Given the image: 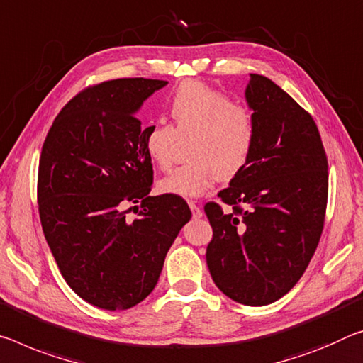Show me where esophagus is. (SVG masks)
Instances as JSON below:
<instances>
[{
    "mask_svg": "<svg viewBox=\"0 0 363 363\" xmlns=\"http://www.w3.org/2000/svg\"><path fill=\"white\" fill-rule=\"evenodd\" d=\"M189 208H191V211H192V218H195V220H197V218L202 216V210H200L199 206L195 205L194 202H189Z\"/></svg>",
    "mask_w": 363,
    "mask_h": 363,
    "instance_id": "obj_1",
    "label": "esophagus"
}]
</instances>
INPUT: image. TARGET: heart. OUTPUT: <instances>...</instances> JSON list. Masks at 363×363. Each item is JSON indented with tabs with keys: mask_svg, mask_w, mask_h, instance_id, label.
Instances as JSON below:
<instances>
[{
	"mask_svg": "<svg viewBox=\"0 0 363 363\" xmlns=\"http://www.w3.org/2000/svg\"><path fill=\"white\" fill-rule=\"evenodd\" d=\"M174 125L161 121L142 130V145L158 168H169L176 139L194 137L187 150L191 163L172 169L158 182L161 194L192 199L215 186L218 177L233 179L249 163L257 124L247 106L199 80L181 84L169 101Z\"/></svg>",
	"mask_w": 363,
	"mask_h": 363,
	"instance_id": "b5f03b06",
	"label": "heart"
}]
</instances>
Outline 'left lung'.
Masks as SVG:
<instances>
[{
    "mask_svg": "<svg viewBox=\"0 0 363 363\" xmlns=\"http://www.w3.org/2000/svg\"><path fill=\"white\" fill-rule=\"evenodd\" d=\"M245 99L255 147L220 203L205 205L213 229L206 264L218 289L257 307L287 294L312 260L326 215L328 158L313 118L273 80L250 74Z\"/></svg>",
    "mask_w": 363,
    "mask_h": 363,
    "instance_id": "obj_1",
    "label": "left lung"
}]
</instances>
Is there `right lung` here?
Returning a JSON list of instances; mask_svg holds the SVG:
<instances>
[{
  "label": "right lung",
  "mask_w": 363,
  "mask_h": 363,
  "mask_svg": "<svg viewBox=\"0 0 363 363\" xmlns=\"http://www.w3.org/2000/svg\"><path fill=\"white\" fill-rule=\"evenodd\" d=\"M166 84L132 77L90 85L61 109L42 147L45 239L69 287L103 310H128L150 294L192 216L177 195H148L153 166L135 111ZM134 203L143 210L129 222L125 208Z\"/></svg>",
  "instance_id": "right-lung-1"
}]
</instances>
